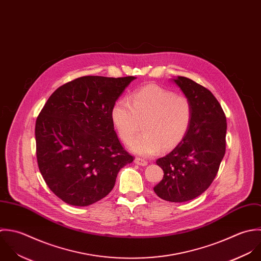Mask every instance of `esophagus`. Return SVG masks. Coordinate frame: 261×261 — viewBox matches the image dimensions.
<instances>
[{
    "instance_id": "34e87169",
    "label": "esophagus",
    "mask_w": 261,
    "mask_h": 261,
    "mask_svg": "<svg viewBox=\"0 0 261 261\" xmlns=\"http://www.w3.org/2000/svg\"><path fill=\"white\" fill-rule=\"evenodd\" d=\"M135 163L140 165V166H147L148 165V161L144 160V159H141V158H136Z\"/></svg>"
}]
</instances>
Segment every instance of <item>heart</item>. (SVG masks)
<instances>
[{
	"label": "heart",
	"mask_w": 261,
	"mask_h": 261,
	"mask_svg": "<svg viewBox=\"0 0 261 261\" xmlns=\"http://www.w3.org/2000/svg\"><path fill=\"white\" fill-rule=\"evenodd\" d=\"M192 118V106L184 95L157 86L136 90L126 100L117 101L111 109V120L119 138L127 142L143 121L144 133L133 138L127 148L134 154L148 157L178 147L186 137Z\"/></svg>",
	"instance_id": "b5f03b06"
}]
</instances>
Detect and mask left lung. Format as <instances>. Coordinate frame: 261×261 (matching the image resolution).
I'll return each instance as SVG.
<instances>
[{
  "mask_svg": "<svg viewBox=\"0 0 261 261\" xmlns=\"http://www.w3.org/2000/svg\"><path fill=\"white\" fill-rule=\"evenodd\" d=\"M172 81L189 99L192 118L182 143L157 160L164 176L154 191L164 200L184 202L204 192L218 173L226 152L227 120L210 90L185 77Z\"/></svg>",
  "mask_w": 261,
  "mask_h": 261,
  "instance_id": "left-lung-1",
  "label": "left lung"
}]
</instances>
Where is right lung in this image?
Returning a JSON list of instances; mask_svg holds the SVG:
<instances>
[{
  "label": "right lung",
  "instance_id": "right-lung-1",
  "mask_svg": "<svg viewBox=\"0 0 261 261\" xmlns=\"http://www.w3.org/2000/svg\"><path fill=\"white\" fill-rule=\"evenodd\" d=\"M136 77L85 76L58 88L35 123L39 171L65 202L90 205L113 188L119 170L134 161L120 145L111 109Z\"/></svg>",
  "mask_w": 261,
  "mask_h": 261
}]
</instances>
